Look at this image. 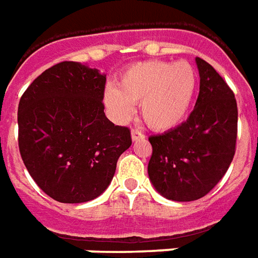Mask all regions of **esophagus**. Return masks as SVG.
<instances>
[{
	"instance_id": "obj_1",
	"label": "esophagus",
	"mask_w": 258,
	"mask_h": 258,
	"mask_svg": "<svg viewBox=\"0 0 258 258\" xmlns=\"http://www.w3.org/2000/svg\"><path fill=\"white\" fill-rule=\"evenodd\" d=\"M131 138H133L134 142H138V141L145 140V135L142 134L141 131H138V130H133V131H131Z\"/></svg>"
}]
</instances>
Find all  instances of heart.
I'll return each mask as SVG.
<instances>
[{
  "label": "heart",
  "instance_id": "heart-1",
  "mask_svg": "<svg viewBox=\"0 0 258 258\" xmlns=\"http://www.w3.org/2000/svg\"><path fill=\"white\" fill-rule=\"evenodd\" d=\"M198 87V74L185 60H145L130 64L116 88L107 87L105 106L118 121L131 117L133 105L141 103V116L152 130L177 127L189 110Z\"/></svg>",
  "mask_w": 258,
  "mask_h": 258
}]
</instances>
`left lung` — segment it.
<instances>
[{
  "label": "left lung",
  "mask_w": 258,
  "mask_h": 258,
  "mask_svg": "<svg viewBox=\"0 0 258 258\" xmlns=\"http://www.w3.org/2000/svg\"><path fill=\"white\" fill-rule=\"evenodd\" d=\"M199 96L186 121L164 134L152 135L148 174L166 199L203 198L225 175L238 134V106L232 90L216 69L196 58Z\"/></svg>",
  "instance_id": "obj_1"
}]
</instances>
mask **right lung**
Wrapping results in <instances>:
<instances>
[{
    "mask_svg": "<svg viewBox=\"0 0 258 258\" xmlns=\"http://www.w3.org/2000/svg\"><path fill=\"white\" fill-rule=\"evenodd\" d=\"M105 83L96 69L60 62L20 98L22 160L36 184L60 203H84L103 194L118 157L131 146L130 130L105 116Z\"/></svg>",
    "mask_w": 258,
    "mask_h": 258,
    "instance_id": "right-lung-1",
    "label": "right lung"
}]
</instances>
